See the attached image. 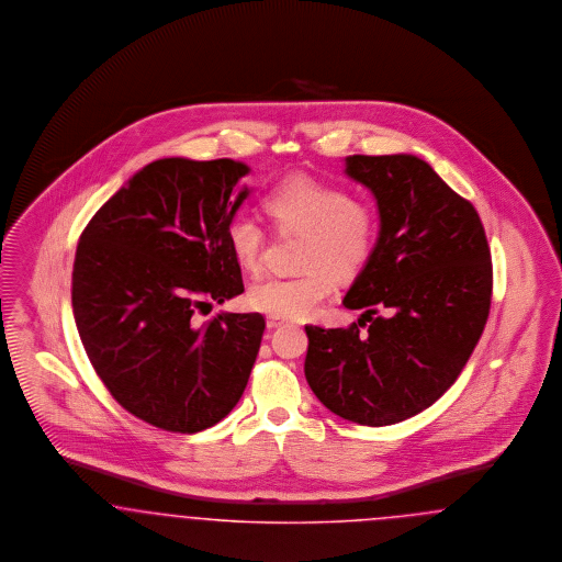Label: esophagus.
Here are the masks:
<instances>
[{"label": "esophagus", "instance_id": "1", "mask_svg": "<svg viewBox=\"0 0 562 562\" xmlns=\"http://www.w3.org/2000/svg\"><path fill=\"white\" fill-rule=\"evenodd\" d=\"M285 321L283 318H277V317H269L267 318V327L269 329H274V327H281Z\"/></svg>", "mask_w": 562, "mask_h": 562}]
</instances>
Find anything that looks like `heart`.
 <instances>
[{
    "instance_id": "heart-1",
    "label": "heart",
    "mask_w": 562,
    "mask_h": 562,
    "mask_svg": "<svg viewBox=\"0 0 562 562\" xmlns=\"http://www.w3.org/2000/svg\"><path fill=\"white\" fill-rule=\"evenodd\" d=\"M270 222L283 233H302L297 267L288 279H265L249 288L247 304L277 318L311 317L334 292V277H352L363 269L378 239L373 210L350 199L334 184L297 173L274 184L262 199ZM226 239L245 269H258L265 249L260 222L247 214L233 216Z\"/></svg>"
}]
</instances>
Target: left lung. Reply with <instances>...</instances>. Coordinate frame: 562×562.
<instances>
[{
	"label": "left lung",
	"mask_w": 562,
	"mask_h": 562,
	"mask_svg": "<svg viewBox=\"0 0 562 562\" xmlns=\"http://www.w3.org/2000/svg\"><path fill=\"white\" fill-rule=\"evenodd\" d=\"M344 173L371 191L380 233L344 295L350 327L306 325L304 375L318 401L361 426L430 407L458 380L491 306V254L470 201L424 159L350 155Z\"/></svg>",
	"instance_id": "1"
}]
</instances>
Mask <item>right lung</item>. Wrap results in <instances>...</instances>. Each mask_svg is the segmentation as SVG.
I'll use <instances>...</instances> for the list:
<instances>
[{"label":"right lung","instance_id":"add662e5","mask_svg":"<svg viewBox=\"0 0 562 562\" xmlns=\"http://www.w3.org/2000/svg\"><path fill=\"white\" fill-rule=\"evenodd\" d=\"M233 159H157L86 226L75 251V325L113 398L161 430L193 435L239 403L265 317L212 311L244 293L226 226L251 189Z\"/></svg>","mask_w":562,"mask_h":562}]
</instances>
